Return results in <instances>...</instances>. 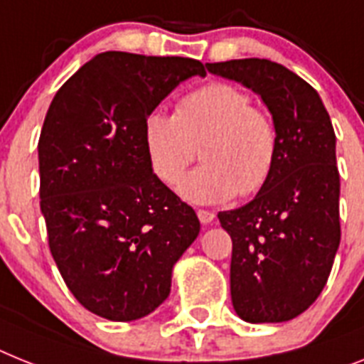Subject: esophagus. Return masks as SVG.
I'll list each match as a JSON object with an SVG mask.
<instances>
[{
	"instance_id": "34e87169",
	"label": "esophagus",
	"mask_w": 364,
	"mask_h": 364,
	"mask_svg": "<svg viewBox=\"0 0 364 364\" xmlns=\"http://www.w3.org/2000/svg\"><path fill=\"white\" fill-rule=\"evenodd\" d=\"M196 215H198V218H200V222L203 225L210 224V222L215 220V213H210V210H205V209H198Z\"/></svg>"
}]
</instances>
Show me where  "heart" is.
Returning <instances> with one entry per match:
<instances>
[{
    "mask_svg": "<svg viewBox=\"0 0 364 364\" xmlns=\"http://www.w3.org/2000/svg\"><path fill=\"white\" fill-rule=\"evenodd\" d=\"M146 155L155 176L176 183L201 149L203 166L183 177L177 191L198 205L250 196L270 179L279 149L276 120L244 88L209 83L179 97L176 112L151 111L142 125Z\"/></svg>",
    "mask_w": 364,
    "mask_h": 364,
    "instance_id": "b5f03b06",
    "label": "heart"
}]
</instances>
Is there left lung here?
Wrapping results in <instances>:
<instances>
[{
  "label": "left lung",
  "mask_w": 364,
  "mask_h": 364,
  "mask_svg": "<svg viewBox=\"0 0 364 364\" xmlns=\"http://www.w3.org/2000/svg\"><path fill=\"white\" fill-rule=\"evenodd\" d=\"M267 103L279 133L270 179L250 203L218 213L233 240L231 301L252 323L287 322L322 292L341 242L335 131L318 92L283 64H205Z\"/></svg>",
  "instance_id": "8db88e82"
}]
</instances>
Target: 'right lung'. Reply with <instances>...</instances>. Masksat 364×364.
Segmentation results:
<instances>
[{
  "instance_id": "obj_1",
  "label": "right lung",
  "mask_w": 364,
  "mask_h": 364,
  "mask_svg": "<svg viewBox=\"0 0 364 364\" xmlns=\"http://www.w3.org/2000/svg\"><path fill=\"white\" fill-rule=\"evenodd\" d=\"M192 75L205 77L200 60L105 51L59 88L46 114L38 170L50 252L75 300L102 318L157 309L200 233L142 140L146 114Z\"/></svg>"
}]
</instances>
